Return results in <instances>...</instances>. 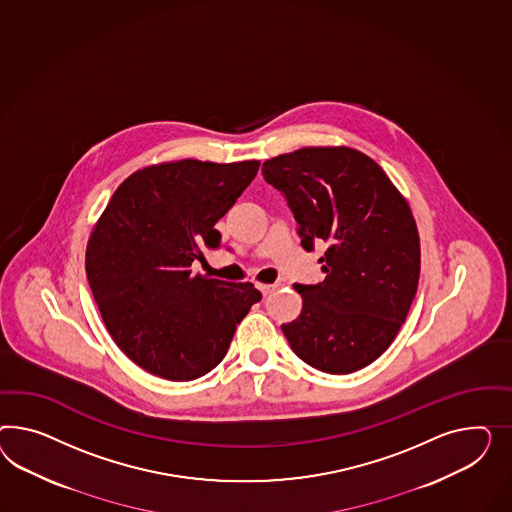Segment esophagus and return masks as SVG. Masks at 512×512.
Here are the masks:
<instances>
[{
    "mask_svg": "<svg viewBox=\"0 0 512 512\" xmlns=\"http://www.w3.org/2000/svg\"><path fill=\"white\" fill-rule=\"evenodd\" d=\"M277 289V283H261L259 285V291L263 292V296H268L270 292H274Z\"/></svg>",
    "mask_w": 512,
    "mask_h": 512,
    "instance_id": "34e87169",
    "label": "esophagus"
}]
</instances>
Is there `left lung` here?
<instances>
[{
	"mask_svg": "<svg viewBox=\"0 0 512 512\" xmlns=\"http://www.w3.org/2000/svg\"><path fill=\"white\" fill-rule=\"evenodd\" d=\"M283 192L302 248L324 246L326 274L294 285L302 313L283 324L294 354L322 373L360 371L401 330L419 281V233L386 171L352 147H304L263 164Z\"/></svg>",
	"mask_w": 512,
	"mask_h": 512,
	"instance_id": "8db88e82",
	"label": "left lung"
}]
</instances>
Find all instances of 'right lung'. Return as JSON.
Returning <instances> with one entry per match:
<instances>
[{
    "mask_svg": "<svg viewBox=\"0 0 512 512\" xmlns=\"http://www.w3.org/2000/svg\"><path fill=\"white\" fill-rule=\"evenodd\" d=\"M259 166L186 158L143 167L95 223L85 249L89 287L115 345L147 373L188 382L212 371L263 298L249 281L192 272L203 248H220L214 225Z\"/></svg>",
    "mask_w": 512,
    "mask_h": 512,
    "instance_id": "add662e5",
    "label": "right lung"
}]
</instances>
